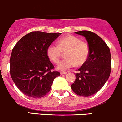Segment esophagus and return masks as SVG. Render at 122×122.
Here are the masks:
<instances>
[{
	"mask_svg": "<svg viewBox=\"0 0 122 122\" xmlns=\"http://www.w3.org/2000/svg\"><path fill=\"white\" fill-rule=\"evenodd\" d=\"M66 72L65 71H61L60 72V74H66Z\"/></svg>",
	"mask_w": 122,
	"mask_h": 122,
	"instance_id": "obj_1",
	"label": "esophagus"
}]
</instances>
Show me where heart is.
<instances>
[{
    "label": "heart",
    "instance_id": "heart-1",
    "mask_svg": "<svg viewBox=\"0 0 122 122\" xmlns=\"http://www.w3.org/2000/svg\"><path fill=\"white\" fill-rule=\"evenodd\" d=\"M66 59L62 60L58 65V69L66 70L76 65L81 66L89 59L90 48L89 45L82 41L79 38L68 35L62 38L57 41V46L51 45L47 48L46 55L54 64H58L63 53Z\"/></svg>",
    "mask_w": 122,
    "mask_h": 122
}]
</instances>
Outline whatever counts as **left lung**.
<instances>
[{"instance_id": "8db88e82", "label": "left lung", "mask_w": 122, "mask_h": 122, "mask_svg": "<svg viewBox=\"0 0 122 122\" xmlns=\"http://www.w3.org/2000/svg\"><path fill=\"white\" fill-rule=\"evenodd\" d=\"M87 40L90 48L89 59L77 70L76 80L71 85L77 95L89 97L103 87L111 70V56L109 48L101 38L90 31L75 32Z\"/></svg>"}]
</instances>
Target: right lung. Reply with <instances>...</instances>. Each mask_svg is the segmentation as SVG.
<instances>
[{"instance_id":"right-lung-1","label":"right lung","mask_w":122,"mask_h":122,"mask_svg":"<svg viewBox=\"0 0 122 122\" xmlns=\"http://www.w3.org/2000/svg\"><path fill=\"white\" fill-rule=\"evenodd\" d=\"M61 33L32 32L21 38L12 49L10 74L14 83L26 96L43 97L53 81L60 76L46 55L49 45Z\"/></svg>"}]
</instances>
